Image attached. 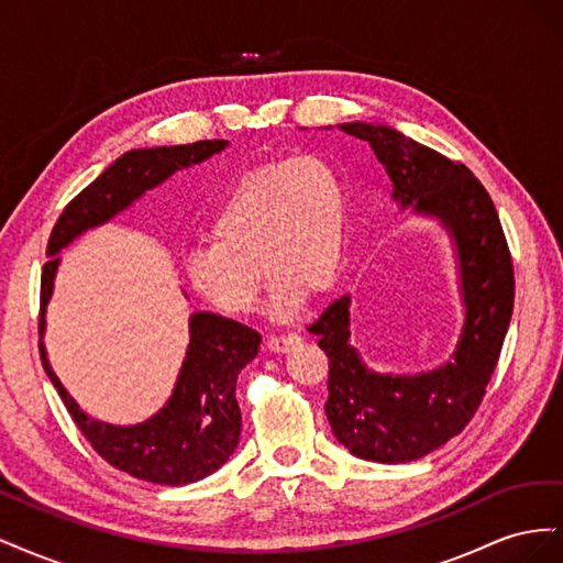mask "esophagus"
Returning <instances> with one entry per match:
<instances>
[{
	"label": "esophagus",
	"instance_id": "obj_1",
	"mask_svg": "<svg viewBox=\"0 0 563 563\" xmlns=\"http://www.w3.org/2000/svg\"><path fill=\"white\" fill-rule=\"evenodd\" d=\"M300 335L298 333H284V335H267V340H265V345H267V350H272V352H288V350H294L296 345H300Z\"/></svg>",
	"mask_w": 563,
	"mask_h": 563
}]
</instances>
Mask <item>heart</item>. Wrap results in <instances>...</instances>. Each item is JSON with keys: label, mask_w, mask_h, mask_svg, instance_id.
<instances>
[{"label": "heart", "mask_w": 563, "mask_h": 563, "mask_svg": "<svg viewBox=\"0 0 563 563\" xmlns=\"http://www.w3.org/2000/svg\"><path fill=\"white\" fill-rule=\"evenodd\" d=\"M211 244L185 255V277L216 310L255 308L264 267L272 310L291 314L305 291L333 286L345 258V185L335 164L305 152L236 180L211 218Z\"/></svg>", "instance_id": "b5f03b06"}]
</instances>
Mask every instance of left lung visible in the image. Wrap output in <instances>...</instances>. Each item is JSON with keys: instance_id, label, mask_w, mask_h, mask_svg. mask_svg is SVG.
I'll list each match as a JSON object with an SVG mask.
<instances>
[{"instance_id": "left-lung-1", "label": "left lung", "mask_w": 563, "mask_h": 563, "mask_svg": "<svg viewBox=\"0 0 563 563\" xmlns=\"http://www.w3.org/2000/svg\"><path fill=\"white\" fill-rule=\"evenodd\" d=\"M385 164L401 207L439 218L453 234L463 282L465 327L453 362L420 376L368 371L350 340V298L333 300L308 331L329 356L323 411L335 439L373 463H411L465 430L498 366L515 308V267L486 187L465 164L446 159L389 126L340 124Z\"/></svg>"}]
</instances>
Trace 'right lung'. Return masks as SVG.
I'll list each match as a JSON object with an SVG mask.
<instances>
[{
	"label": "right lung",
	"instance_id": "obj_1",
	"mask_svg": "<svg viewBox=\"0 0 563 563\" xmlns=\"http://www.w3.org/2000/svg\"><path fill=\"white\" fill-rule=\"evenodd\" d=\"M225 145V141H197L190 145L131 150L67 203L46 244L48 261L42 269L40 333L44 331V308L60 261L56 253L84 230L106 223L114 213L124 211L150 187L159 185L185 166L216 155ZM258 345L261 335L240 321L211 312L192 314L190 345L172 399L157 416L131 428L96 422L79 411L75 399L51 371L42 343L40 356L67 413L106 463L135 479L183 486L216 472L240 444L242 411L234 397L236 376L258 354Z\"/></svg>",
	"mask_w": 563,
	"mask_h": 563
}]
</instances>
